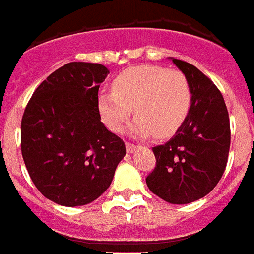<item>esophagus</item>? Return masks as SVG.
<instances>
[{"mask_svg": "<svg viewBox=\"0 0 254 254\" xmlns=\"http://www.w3.org/2000/svg\"><path fill=\"white\" fill-rule=\"evenodd\" d=\"M138 146L133 145V143H130V142H127V152H134L135 150H137Z\"/></svg>", "mask_w": 254, "mask_h": 254, "instance_id": "obj_1", "label": "esophagus"}]
</instances>
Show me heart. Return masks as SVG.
<instances>
[{
    "mask_svg": "<svg viewBox=\"0 0 254 254\" xmlns=\"http://www.w3.org/2000/svg\"><path fill=\"white\" fill-rule=\"evenodd\" d=\"M191 107L189 80L179 70L141 65L124 70L112 82V91L98 95L100 119L109 130L121 131L131 115V130L139 135L170 137L187 120Z\"/></svg>",
    "mask_w": 254,
    "mask_h": 254,
    "instance_id": "heart-1",
    "label": "heart"
}]
</instances>
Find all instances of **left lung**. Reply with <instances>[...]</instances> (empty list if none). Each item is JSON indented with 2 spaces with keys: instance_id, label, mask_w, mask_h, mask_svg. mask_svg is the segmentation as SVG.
Segmentation results:
<instances>
[{
  "instance_id": "1",
  "label": "left lung",
  "mask_w": 254,
  "mask_h": 254,
  "mask_svg": "<svg viewBox=\"0 0 254 254\" xmlns=\"http://www.w3.org/2000/svg\"><path fill=\"white\" fill-rule=\"evenodd\" d=\"M172 63L189 80L191 107L174 137L152 147L156 166L146 184L164 201L184 205L209 194L219 183L230 151V117L213 80L183 60Z\"/></svg>"
}]
</instances>
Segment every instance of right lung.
I'll list each match as a JSON object with an SVG mask.
<instances>
[{"label": "right lung", "instance_id": "obj_1", "mask_svg": "<svg viewBox=\"0 0 254 254\" xmlns=\"http://www.w3.org/2000/svg\"><path fill=\"white\" fill-rule=\"evenodd\" d=\"M108 73L100 64H66L39 84L24 109V164L41 194L59 205H87L100 197L127 154L98 111L99 87Z\"/></svg>", "mask_w": 254, "mask_h": 254}]
</instances>
